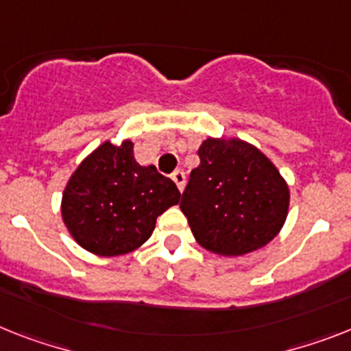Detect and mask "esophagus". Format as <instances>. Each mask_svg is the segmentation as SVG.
Instances as JSON below:
<instances>
[{"mask_svg": "<svg viewBox=\"0 0 351 351\" xmlns=\"http://www.w3.org/2000/svg\"><path fill=\"white\" fill-rule=\"evenodd\" d=\"M171 178H173V182H175L178 189L184 191V187H185V173H184V171H182V169L175 171V173L171 175Z\"/></svg>", "mask_w": 351, "mask_h": 351, "instance_id": "1", "label": "esophagus"}]
</instances>
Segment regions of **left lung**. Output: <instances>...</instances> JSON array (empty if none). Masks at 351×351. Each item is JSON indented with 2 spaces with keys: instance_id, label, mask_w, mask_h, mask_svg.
Masks as SVG:
<instances>
[{
  "instance_id": "1",
  "label": "left lung",
  "mask_w": 351,
  "mask_h": 351,
  "mask_svg": "<svg viewBox=\"0 0 351 351\" xmlns=\"http://www.w3.org/2000/svg\"><path fill=\"white\" fill-rule=\"evenodd\" d=\"M180 208L208 252L237 257L266 246L284 225L289 189L264 153L239 139H207Z\"/></svg>"
}]
</instances>
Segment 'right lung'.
Wrapping results in <instances>:
<instances>
[{
	"label": "right lung",
	"instance_id": "add662e5",
	"mask_svg": "<svg viewBox=\"0 0 351 351\" xmlns=\"http://www.w3.org/2000/svg\"><path fill=\"white\" fill-rule=\"evenodd\" d=\"M180 202L175 182L134 158V144L103 143L82 162L62 196V217L87 252L114 257L139 248L155 221Z\"/></svg>",
	"mask_w": 351,
	"mask_h": 351
}]
</instances>
